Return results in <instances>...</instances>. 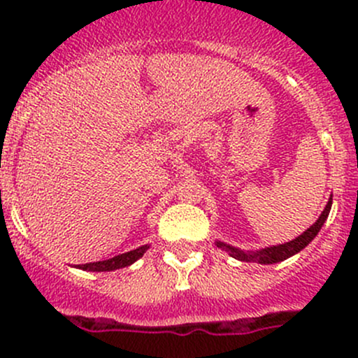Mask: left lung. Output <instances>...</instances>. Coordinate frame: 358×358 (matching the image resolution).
I'll return each mask as SVG.
<instances>
[{
  "label": "left lung",
  "mask_w": 358,
  "mask_h": 358,
  "mask_svg": "<svg viewBox=\"0 0 358 358\" xmlns=\"http://www.w3.org/2000/svg\"><path fill=\"white\" fill-rule=\"evenodd\" d=\"M331 206H333V196H331L329 201H327L326 208H324V211L320 213L319 220H317V222L313 223L310 229H306L301 236H298L296 239L289 241V243L277 244V246H270V248H263V249H256V251H243V249L234 248V246H230V244L222 243V241H216L215 244L218 248H222L223 251L229 252L232 258L241 259V262L262 263V265H272V263L284 262V259L298 255L301 249H305L313 239H315V236L320 232L322 225L326 223L327 216H329Z\"/></svg>",
  "instance_id": "left-lung-1"
}]
</instances>
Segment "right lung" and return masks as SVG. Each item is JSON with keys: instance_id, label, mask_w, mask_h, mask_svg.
<instances>
[{"instance_id": "right-lung-1", "label": "right lung", "mask_w": 358, "mask_h": 358, "mask_svg": "<svg viewBox=\"0 0 358 358\" xmlns=\"http://www.w3.org/2000/svg\"><path fill=\"white\" fill-rule=\"evenodd\" d=\"M150 246L145 244V246H140L133 251L122 252V255L114 256V258L103 259V262H93V263H85V265H76L81 270H88V272H112V270L124 268V266L133 265L136 259H140L143 256V252L147 251Z\"/></svg>"}]
</instances>
